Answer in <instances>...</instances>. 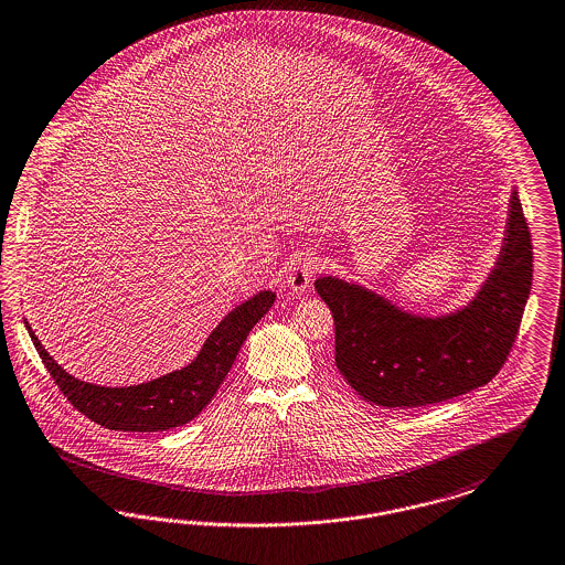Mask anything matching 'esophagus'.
I'll return each mask as SVG.
<instances>
[{"label": "esophagus", "instance_id": "34e87169", "mask_svg": "<svg viewBox=\"0 0 565 565\" xmlns=\"http://www.w3.org/2000/svg\"><path fill=\"white\" fill-rule=\"evenodd\" d=\"M317 271H319V258L317 256H305L294 265L286 284L292 292H305L311 286Z\"/></svg>", "mask_w": 565, "mask_h": 565}]
</instances>
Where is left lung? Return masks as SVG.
<instances>
[{
  "label": "left lung",
  "instance_id": "1",
  "mask_svg": "<svg viewBox=\"0 0 565 565\" xmlns=\"http://www.w3.org/2000/svg\"><path fill=\"white\" fill-rule=\"evenodd\" d=\"M532 263L530 228L513 191L497 267L456 313L412 316L358 284L319 277L317 294L337 326L340 374L365 402L399 409L448 402L490 383L518 339Z\"/></svg>",
  "mask_w": 565,
  "mask_h": 565
}]
</instances>
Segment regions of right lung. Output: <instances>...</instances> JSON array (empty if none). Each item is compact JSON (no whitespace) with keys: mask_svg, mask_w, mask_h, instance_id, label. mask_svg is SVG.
Wrapping results in <instances>:
<instances>
[{"mask_svg":"<svg viewBox=\"0 0 565 565\" xmlns=\"http://www.w3.org/2000/svg\"><path fill=\"white\" fill-rule=\"evenodd\" d=\"M273 300L275 292L265 290L235 307L212 330L200 355L186 367L149 383L119 388L73 379L47 355L26 321L24 326L52 381L77 412L105 429L156 433L186 425L212 402L249 330L271 309Z\"/></svg>","mask_w":565,"mask_h":565,"instance_id":"1","label":"right lung"}]
</instances>
